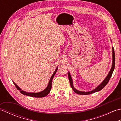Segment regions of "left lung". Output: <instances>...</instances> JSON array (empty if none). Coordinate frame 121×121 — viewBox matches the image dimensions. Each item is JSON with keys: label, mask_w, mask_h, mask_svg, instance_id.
<instances>
[{"label": "left lung", "mask_w": 121, "mask_h": 121, "mask_svg": "<svg viewBox=\"0 0 121 121\" xmlns=\"http://www.w3.org/2000/svg\"><path fill=\"white\" fill-rule=\"evenodd\" d=\"M112 52H113V62H112V68L110 70V71L109 72V74H108L107 76L104 79V81L102 82V83L99 85L96 88H95L94 89L93 91H88V92H83V91H78V90H76L75 89V88L73 87V81H72V79L71 78V76L70 75V73H68V78L69 79V81H70V85L71 86L72 88L73 91L76 92V94H79V95H89V94H91L92 93H94V92H96L97 91H100L104 88V87L108 83L110 78L112 76V74L113 73V72L114 71V67H115V53H114V48L113 47H112Z\"/></svg>", "instance_id": "1"}]
</instances>
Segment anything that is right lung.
I'll return each instance as SVG.
<instances>
[{
	"mask_svg": "<svg viewBox=\"0 0 121 121\" xmlns=\"http://www.w3.org/2000/svg\"><path fill=\"white\" fill-rule=\"evenodd\" d=\"M58 70V67L56 68V69L55 71L54 72L53 74H52V75L51 76V78L50 79L49 82V84L48 85L47 87H46V88L45 89L43 90V91H40L39 92H37V93H34V92H25L24 91H23L21 90V89L17 85V84L14 83L13 82V84H14L15 86L16 87V88H17V90H19L20 91V92H21V94H23L24 95H26V96H30V97H36V98H42V97H45L49 93L50 91V90L51 88V85H52V80L53 78L54 75H55V74L56 73V71Z\"/></svg>",
	"mask_w": 121,
	"mask_h": 121,
	"instance_id": "add662e5",
	"label": "right lung"
}]
</instances>
